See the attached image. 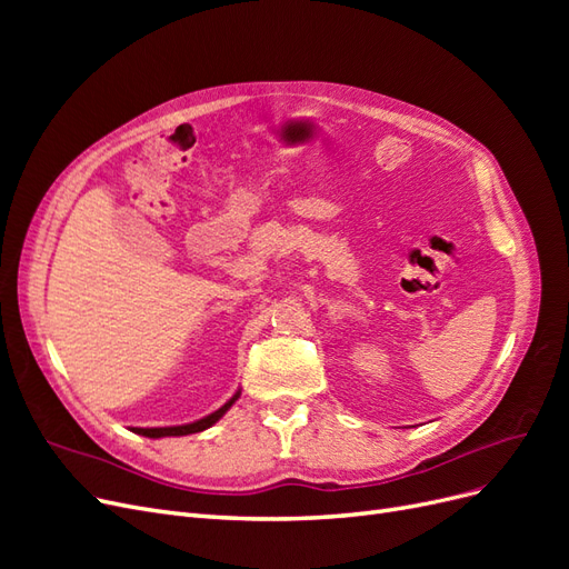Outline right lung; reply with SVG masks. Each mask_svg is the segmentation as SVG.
I'll return each instance as SVG.
<instances>
[{
    "label": "right lung",
    "mask_w": 569,
    "mask_h": 569,
    "mask_svg": "<svg viewBox=\"0 0 569 569\" xmlns=\"http://www.w3.org/2000/svg\"><path fill=\"white\" fill-rule=\"evenodd\" d=\"M239 399V391L232 396V399L220 406L216 412H211V416H206L201 420H194V422H187V425H176V427H132L134 435H142V437H149V439H161V437H184V435H197V432H203V429H209L211 425H216L226 412L232 408V403Z\"/></svg>",
    "instance_id": "add662e5"
}]
</instances>
